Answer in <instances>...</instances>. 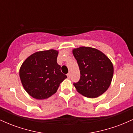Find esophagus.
Segmentation results:
<instances>
[{
    "label": "esophagus",
    "instance_id": "obj_1",
    "mask_svg": "<svg viewBox=\"0 0 133 133\" xmlns=\"http://www.w3.org/2000/svg\"><path fill=\"white\" fill-rule=\"evenodd\" d=\"M67 76H68V78H70V77H71V74H70V73L69 72L68 74H67Z\"/></svg>",
    "mask_w": 133,
    "mask_h": 133
}]
</instances>
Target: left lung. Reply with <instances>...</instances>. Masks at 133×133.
Masks as SVG:
<instances>
[{
  "mask_svg": "<svg viewBox=\"0 0 133 133\" xmlns=\"http://www.w3.org/2000/svg\"><path fill=\"white\" fill-rule=\"evenodd\" d=\"M72 53L81 74L79 81L73 84L77 92L89 98L102 95L109 88L113 77L110 59L101 51L89 47L74 49Z\"/></svg>",
  "mask_w": 133,
  "mask_h": 133,
  "instance_id": "1",
  "label": "left lung"
}]
</instances>
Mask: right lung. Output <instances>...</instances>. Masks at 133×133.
Segmentation results:
<instances>
[{
  "mask_svg": "<svg viewBox=\"0 0 133 133\" xmlns=\"http://www.w3.org/2000/svg\"><path fill=\"white\" fill-rule=\"evenodd\" d=\"M59 52L54 49L36 52L28 57L19 70L24 89L37 99H44L57 92L67 76L57 62Z\"/></svg>",
  "mask_w": 133,
  "mask_h": 133,
  "instance_id": "right-lung-1",
  "label": "right lung"
}]
</instances>
